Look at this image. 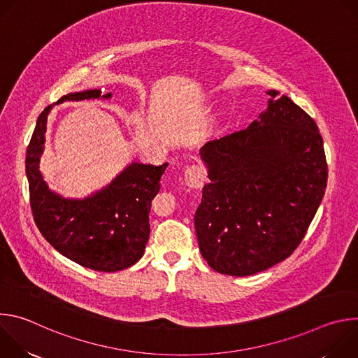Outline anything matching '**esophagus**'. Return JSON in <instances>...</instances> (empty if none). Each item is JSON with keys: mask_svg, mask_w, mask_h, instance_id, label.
Segmentation results:
<instances>
[{"mask_svg": "<svg viewBox=\"0 0 358 358\" xmlns=\"http://www.w3.org/2000/svg\"><path fill=\"white\" fill-rule=\"evenodd\" d=\"M206 181V173L198 166H189L184 170V182L194 189H201Z\"/></svg>", "mask_w": 358, "mask_h": 358, "instance_id": "esophagus-1", "label": "esophagus"}]
</instances>
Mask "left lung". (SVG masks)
Instances as JSON below:
<instances>
[{
    "instance_id": "left-lung-1",
    "label": "left lung",
    "mask_w": 358,
    "mask_h": 358,
    "mask_svg": "<svg viewBox=\"0 0 358 358\" xmlns=\"http://www.w3.org/2000/svg\"><path fill=\"white\" fill-rule=\"evenodd\" d=\"M246 129L199 151L211 180L194 224L202 258L217 272L249 276L299 246L324 195L327 163L315 120L279 92Z\"/></svg>"
}]
</instances>
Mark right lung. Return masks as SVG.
Listing matches in <instances>:
<instances>
[{
  "label": "right lung",
  "instance_id": "obj_1",
  "mask_svg": "<svg viewBox=\"0 0 358 358\" xmlns=\"http://www.w3.org/2000/svg\"><path fill=\"white\" fill-rule=\"evenodd\" d=\"M100 97L109 99L112 93L83 90L65 94L57 103ZM50 109L52 105L36 120L25 160L31 210L38 229L59 253L80 266L117 272L134 265L144 253L151 199L157 195L169 164L131 163L100 191L83 199L64 198L49 189L39 171Z\"/></svg>",
  "mask_w": 358,
  "mask_h": 358
}]
</instances>
